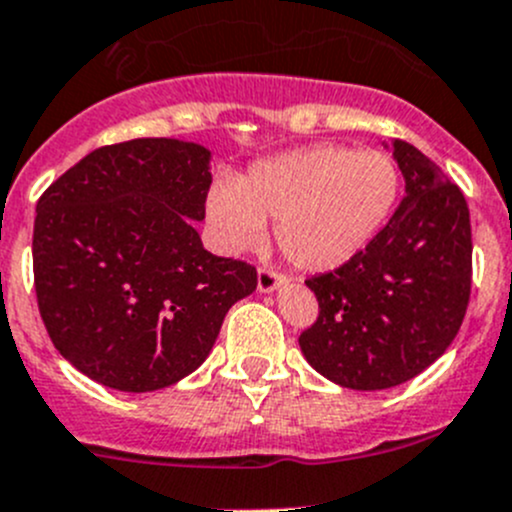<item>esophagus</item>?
<instances>
[{
	"label": "esophagus",
	"mask_w": 512,
	"mask_h": 512,
	"mask_svg": "<svg viewBox=\"0 0 512 512\" xmlns=\"http://www.w3.org/2000/svg\"><path fill=\"white\" fill-rule=\"evenodd\" d=\"M285 282L287 277L280 275V272L270 270V267H260V270H257V289H260L262 294L275 292V289L285 285Z\"/></svg>",
	"instance_id": "34e87169"
}]
</instances>
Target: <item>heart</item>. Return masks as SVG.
<instances>
[{"instance_id":"heart-1","label":"heart","mask_w":512,"mask_h":512,"mask_svg":"<svg viewBox=\"0 0 512 512\" xmlns=\"http://www.w3.org/2000/svg\"><path fill=\"white\" fill-rule=\"evenodd\" d=\"M399 195L401 170L389 153L322 143L257 160L237 180L218 178L205 213L227 252L260 245L270 218L292 265L329 272L379 235Z\"/></svg>"}]
</instances>
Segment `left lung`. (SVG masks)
<instances>
[{"instance_id": "1", "label": "left lung", "mask_w": 512, "mask_h": 512, "mask_svg": "<svg viewBox=\"0 0 512 512\" xmlns=\"http://www.w3.org/2000/svg\"><path fill=\"white\" fill-rule=\"evenodd\" d=\"M391 151L406 180L396 213L347 265L307 280L319 317L299 349L344 389H391L428 369L456 339L471 297L461 188L411 143L396 138Z\"/></svg>"}]
</instances>
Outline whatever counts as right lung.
Wrapping results in <instances>:
<instances>
[{
    "label": "right lung",
    "mask_w": 512,
    "mask_h": 512,
    "mask_svg": "<svg viewBox=\"0 0 512 512\" xmlns=\"http://www.w3.org/2000/svg\"><path fill=\"white\" fill-rule=\"evenodd\" d=\"M210 151L178 138L96 148L36 203L34 287L51 342L108 389L146 394L193 374L255 267L210 255Z\"/></svg>",
    "instance_id": "add662e5"
}]
</instances>
